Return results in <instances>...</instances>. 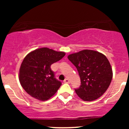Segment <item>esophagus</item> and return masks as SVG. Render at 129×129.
I'll list each match as a JSON object with an SVG mask.
<instances>
[{"label": "esophagus", "mask_w": 129, "mask_h": 129, "mask_svg": "<svg viewBox=\"0 0 129 129\" xmlns=\"http://www.w3.org/2000/svg\"><path fill=\"white\" fill-rule=\"evenodd\" d=\"M63 82H64V83H70V81H69V79H64V81H63Z\"/></svg>", "instance_id": "1"}]
</instances>
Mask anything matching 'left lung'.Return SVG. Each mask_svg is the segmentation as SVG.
<instances>
[{
  "label": "left lung",
  "instance_id": "1",
  "mask_svg": "<svg viewBox=\"0 0 129 129\" xmlns=\"http://www.w3.org/2000/svg\"><path fill=\"white\" fill-rule=\"evenodd\" d=\"M76 67L81 86L75 89L77 95L85 101L96 100L108 89L113 77L112 67L103 53L91 50H81L68 56Z\"/></svg>",
  "mask_w": 129,
  "mask_h": 129
}]
</instances>
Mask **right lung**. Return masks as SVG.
<instances>
[{"label":"right lung","instance_id":"right-lung-1","mask_svg":"<svg viewBox=\"0 0 129 129\" xmlns=\"http://www.w3.org/2000/svg\"><path fill=\"white\" fill-rule=\"evenodd\" d=\"M66 55L44 47L31 51L23 59L19 69L20 85L28 94L40 101H47L57 92L62 83L54 78L51 65Z\"/></svg>","mask_w":129,"mask_h":129}]
</instances>
